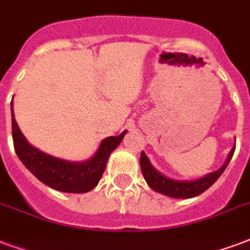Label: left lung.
<instances>
[{"instance_id": "8db88e82", "label": "left lung", "mask_w": 250, "mask_h": 250, "mask_svg": "<svg viewBox=\"0 0 250 250\" xmlns=\"http://www.w3.org/2000/svg\"><path fill=\"white\" fill-rule=\"evenodd\" d=\"M234 149H236V146L230 150L229 155H228V158H227L224 165L221 166V168H219L216 171L209 172L208 175L203 176V178H200V179L194 182H178L163 176L155 168H153V166L150 165L149 159H147V157H146V154L144 151L141 153L140 157L141 170H142V174H144V178L147 182V185L154 191L159 192V194L166 195V196H170V198L178 199L194 198V196H198L202 192H204L206 189L209 188L219 179V176L224 172L225 167L228 166V163H229V161L233 157Z\"/></svg>"}]
</instances>
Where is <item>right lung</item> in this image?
Instances as JSON below:
<instances>
[{"label":"right lung","mask_w":250,"mask_h":250,"mask_svg":"<svg viewBox=\"0 0 250 250\" xmlns=\"http://www.w3.org/2000/svg\"><path fill=\"white\" fill-rule=\"evenodd\" d=\"M10 105L11 134L18 158L42 183L63 192L82 194L91 191L101 179L109 154L120 145L126 133L123 132L117 137L105 138L97 153L85 162H67L63 159L54 158L30 145L17 125L13 113V103Z\"/></svg>","instance_id":"obj_1"}]
</instances>
